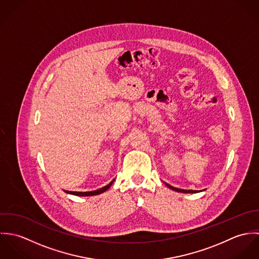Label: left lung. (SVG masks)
<instances>
[{
	"instance_id": "1",
	"label": "left lung",
	"mask_w": 259,
	"mask_h": 259,
	"mask_svg": "<svg viewBox=\"0 0 259 259\" xmlns=\"http://www.w3.org/2000/svg\"><path fill=\"white\" fill-rule=\"evenodd\" d=\"M164 185H166L167 187H169L170 189H172V190H175V191H178V192H183V193H196V192H199L198 190H191V189H181V188H177V187H174V186H171V185H168V184H166V183H164Z\"/></svg>"
}]
</instances>
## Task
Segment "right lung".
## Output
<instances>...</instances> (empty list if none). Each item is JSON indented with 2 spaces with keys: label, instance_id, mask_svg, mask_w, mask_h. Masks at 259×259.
Instances as JSON below:
<instances>
[{
  "label": "right lung",
  "instance_id": "1",
  "mask_svg": "<svg viewBox=\"0 0 259 259\" xmlns=\"http://www.w3.org/2000/svg\"><path fill=\"white\" fill-rule=\"evenodd\" d=\"M113 182H114V180H112L109 185H107L106 186H104V187L100 188V189L93 190V191H70V190H64V191H65L66 193L74 194V195H76V196H92V195L101 194V193L105 192L106 190H108V189L111 187V185L113 184Z\"/></svg>",
  "mask_w": 259,
  "mask_h": 259
}]
</instances>
